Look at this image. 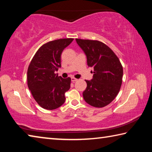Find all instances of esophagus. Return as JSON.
I'll return each instance as SVG.
<instances>
[{
  "label": "esophagus",
  "instance_id": "obj_1",
  "mask_svg": "<svg viewBox=\"0 0 152 152\" xmlns=\"http://www.w3.org/2000/svg\"><path fill=\"white\" fill-rule=\"evenodd\" d=\"M71 80H72V82H76V81H78V79L74 78V77H72V78H71Z\"/></svg>",
  "mask_w": 152,
  "mask_h": 152
}]
</instances>
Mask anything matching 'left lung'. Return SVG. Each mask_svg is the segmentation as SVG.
Here are the masks:
<instances>
[{"label":"left lung","mask_w":152,"mask_h":152,"mask_svg":"<svg viewBox=\"0 0 152 152\" xmlns=\"http://www.w3.org/2000/svg\"><path fill=\"white\" fill-rule=\"evenodd\" d=\"M84 51L87 65L94 68L93 78L85 80L87 87L83 98L96 108L110 104L119 93L122 84L123 69L116 54L109 46L98 40L76 39Z\"/></svg>","instance_id":"obj_1"}]
</instances>
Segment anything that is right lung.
I'll return each mask as SVG.
<instances>
[{"mask_svg":"<svg viewBox=\"0 0 152 152\" xmlns=\"http://www.w3.org/2000/svg\"><path fill=\"white\" fill-rule=\"evenodd\" d=\"M73 40L64 38L45 43L38 49L28 67V88L43 109H56L65 102V93L70 88L71 78H62L56 72L61 67L63 50Z\"/></svg>","mask_w":152,"mask_h":152,"instance_id":"add662e5","label":"right lung"}]
</instances>
